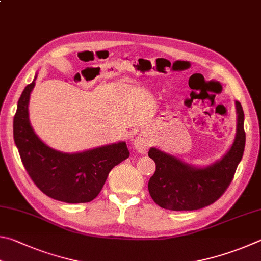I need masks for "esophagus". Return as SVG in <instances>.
<instances>
[{
  "label": "esophagus",
  "instance_id": "1",
  "mask_svg": "<svg viewBox=\"0 0 261 261\" xmlns=\"http://www.w3.org/2000/svg\"><path fill=\"white\" fill-rule=\"evenodd\" d=\"M150 147V141L145 138L144 135H138L134 140V148L138 150L140 153H145Z\"/></svg>",
  "mask_w": 261,
  "mask_h": 261
}]
</instances>
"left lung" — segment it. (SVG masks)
Here are the masks:
<instances>
[{
  "label": "left lung",
  "mask_w": 261,
  "mask_h": 261,
  "mask_svg": "<svg viewBox=\"0 0 261 261\" xmlns=\"http://www.w3.org/2000/svg\"><path fill=\"white\" fill-rule=\"evenodd\" d=\"M236 136L225 156L212 165L198 168L156 148L149 157L156 163L148 189L153 202L172 211H194L213 204L229 187L245 147L244 112L236 100Z\"/></svg>",
  "instance_id": "8db88e82"
}]
</instances>
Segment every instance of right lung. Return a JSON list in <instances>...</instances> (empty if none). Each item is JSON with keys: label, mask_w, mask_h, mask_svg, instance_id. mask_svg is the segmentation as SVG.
I'll return each mask as SVG.
<instances>
[{"label": "right lung", "mask_w": 261, "mask_h": 261, "mask_svg": "<svg viewBox=\"0 0 261 261\" xmlns=\"http://www.w3.org/2000/svg\"><path fill=\"white\" fill-rule=\"evenodd\" d=\"M35 82L27 85L13 118V139L25 170L43 194L61 202L88 203L97 197L112 168L129 157L125 142L77 153L49 148L34 133L29 102Z\"/></svg>", "instance_id": "add662e5"}]
</instances>
